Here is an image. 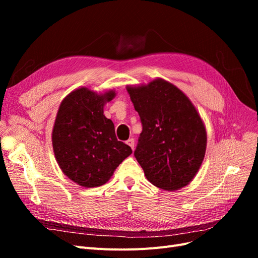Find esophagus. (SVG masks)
<instances>
[{"label": "esophagus", "mask_w": 258, "mask_h": 258, "mask_svg": "<svg viewBox=\"0 0 258 258\" xmlns=\"http://www.w3.org/2000/svg\"><path fill=\"white\" fill-rule=\"evenodd\" d=\"M126 143L132 148V151L135 150V140H134V139H129Z\"/></svg>", "instance_id": "1"}]
</instances>
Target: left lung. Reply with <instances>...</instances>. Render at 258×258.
I'll return each instance as SVG.
<instances>
[{
    "instance_id": "obj_1",
    "label": "left lung",
    "mask_w": 258,
    "mask_h": 258,
    "mask_svg": "<svg viewBox=\"0 0 258 258\" xmlns=\"http://www.w3.org/2000/svg\"><path fill=\"white\" fill-rule=\"evenodd\" d=\"M127 91L143 126L135 156L146 178L170 191L188 185L207 148L206 127L196 107L162 79L127 86Z\"/></svg>"
}]
</instances>
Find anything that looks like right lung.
Listing matches in <instances>:
<instances>
[{"instance_id":"right-lung-1","label":"right lung","mask_w":258,"mask_h":258,"mask_svg":"<svg viewBox=\"0 0 258 258\" xmlns=\"http://www.w3.org/2000/svg\"><path fill=\"white\" fill-rule=\"evenodd\" d=\"M115 96L112 89L98 93L81 87L59 106L51 134L54 157L62 172L82 187L105 184L132 153L116 139L113 121L103 114Z\"/></svg>"}]
</instances>
